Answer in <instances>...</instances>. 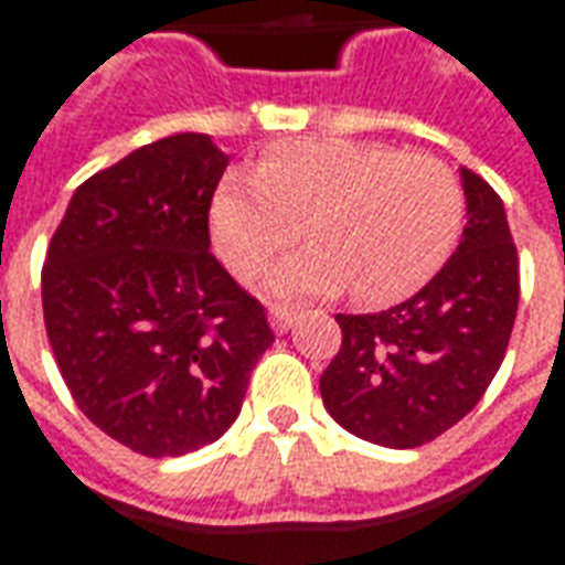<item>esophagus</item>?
Listing matches in <instances>:
<instances>
[{
	"instance_id": "1",
	"label": "esophagus",
	"mask_w": 565,
	"mask_h": 565,
	"mask_svg": "<svg viewBox=\"0 0 565 565\" xmlns=\"http://www.w3.org/2000/svg\"><path fill=\"white\" fill-rule=\"evenodd\" d=\"M292 322H296V311H290V308H281V305H273V308H269V326H273L278 334L290 331Z\"/></svg>"
}]
</instances>
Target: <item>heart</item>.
Here are the masks:
<instances>
[{
	"label": "heart",
	"mask_w": 565,
	"mask_h": 565,
	"mask_svg": "<svg viewBox=\"0 0 565 565\" xmlns=\"http://www.w3.org/2000/svg\"><path fill=\"white\" fill-rule=\"evenodd\" d=\"M465 195L445 162L382 145L305 139L275 148L213 198V239L236 275H257L301 234L308 252L269 275L278 296L350 287L364 305L412 296L445 266Z\"/></svg>",
	"instance_id": "heart-1"
}]
</instances>
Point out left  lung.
I'll list each match as a JSON object with an SVG mask.
<instances>
[{
	"instance_id": "1",
	"label": "left lung",
	"mask_w": 565,
	"mask_h": 565,
	"mask_svg": "<svg viewBox=\"0 0 565 565\" xmlns=\"http://www.w3.org/2000/svg\"><path fill=\"white\" fill-rule=\"evenodd\" d=\"M462 174L468 225L454 257L412 299L338 313L343 343L320 379L322 406L352 436L408 450L471 412L501 367L519 311V252L503 201Z\"/></svg>"
}]
</instances>
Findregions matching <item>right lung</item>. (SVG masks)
Here are the masks:
<instances>
[{
  "label": "right lung",
  "mask_w": 565,
  "mask_h": 565,
  "mask_svg": "<svg viewBox=\"0 0 565 565\" xmlns=\"http://www.w3.org/2000/svg\"><path fill=\"white\" fill-rule=\"evenodd\" d=\"M227 153L204 132L132 150L73 192L41 273L43 322L82 415L141 456L213 445L275 343L210 252Z\"/></svg>",
  "instance_id": "add662e5"
}]
</instances>
